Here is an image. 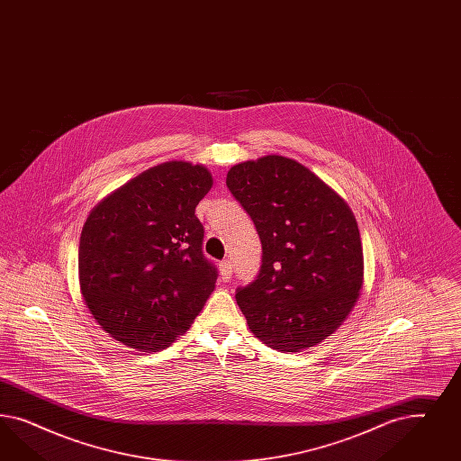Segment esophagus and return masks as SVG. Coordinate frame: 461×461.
Returning a JSON list of instances; mask_svg holds the SVG:
<instances>
[{
  "instance_id": "esophagus-1",
  "label": "esophagus",
  "mask_w": 461,
  "mask_h": 461,
  "mask_svg": "<svg viewBox=\"0 0 461 461\" xmlns=\"http://www.w3.org/2000/svg\"><path fill=\"white\" fill-rule=\"evenodd\" d=\"M231 274H233L231 262H230V260H223V262L220 264V276H221V280L228 282V280L231 279Z\"/></svg>"
}]
</instances>
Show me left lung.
Returning a JSON list of instances; mask_svg holds the SVG:
<instances>
[{
  "label": "left lung",
  "mask_w": 461,
  "mask_h": 461,
  "mask_svg": "<svg viewBox=\"0 0 461 461\" xmlns=\"http://www.w3.org/2000/svg\"><path fill=\"white\" fill-rule=\"evenodd\" d=\"M226 185L262 241L258 276L237 289L251 333L279 351L321 343L347 320L362 289V240L348 204L280 155L230 168Z\"/></svg>",
  "instance_id": "left-lung-1"
}]
</instances>
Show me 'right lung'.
<instances>
[{"instance_id":"right-lung-1","label":"right lung","mask_w":461,"mask_h":461,"mask_svg":"<svg viewBox=\"0 0 461 461\" xmlns=\"http://www.w3.org/2000/svg\"><path fill=\"white\" fill-rule=\"evenodd\" d=\"M210 170L167 162L101 201L84 223L79 282L95 320L139 351H158L189 330L214 291L195 206Z\"/></svg>"}]
</instances>
